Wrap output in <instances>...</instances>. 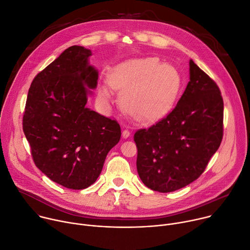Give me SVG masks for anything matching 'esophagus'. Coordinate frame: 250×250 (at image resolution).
Wrapping results in <instances>:
<instances>
[{"label": "esophagus", "mask_w": 250, "mask_h": 250, "mask_svg": "<svg viewBox=\"0 0 250 250\" xmlns=\"http://www.w3.org/2000/svg\"><path fill=\"white\" fill-rule=\"evenodd\" d=\"M130 135V132H129V130L128 129H124V131H123V138L124 139H127L128 137Z\"/></svg>", "instance_id": "esophagus-1"}]
</instances>
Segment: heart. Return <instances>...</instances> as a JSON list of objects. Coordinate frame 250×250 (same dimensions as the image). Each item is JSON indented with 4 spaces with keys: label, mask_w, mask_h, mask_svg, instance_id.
<instances>
[{
    "label": "heart",
    "mask_w": 250,
    "mask_h": 250,
    "mask_svg": "<svg viewBox=\"0 0 250 250\" xmlns=\"http://www.w3.org/2000/svg\"><path fill=\"white\" fill-rule=\"evenodd\" d=\"M111 88L122 95L123 108L140 122H155L164 118L177 98L180 76L174 66L161 64L156 58L127 60L108 74ZM101 99L108 103L105 86L99 89Z\"/></svg>",
    "instance_id": "heart-1"
}]
</instances>
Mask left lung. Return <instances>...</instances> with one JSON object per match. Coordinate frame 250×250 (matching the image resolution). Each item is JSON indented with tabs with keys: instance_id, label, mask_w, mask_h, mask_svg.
<instances>
[{
	"instance_id": "8db88e82",
	"label": "left lung",
	"mask_w": 250,
	"mask_h": 250,
	"mask_svg": "<svg viewBox=\"0 0 250 250\" xmlns=\"http://www.w3.org/2000/svg\"><path fill=\"white\" fill-rule=\"evenodd\" d=\"M223 137V100L213 80L189 61V82L168 115L134 133L137 168L148 188L170 192L197 179Z\"/></svg>"
}]
</instances>
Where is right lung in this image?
<instances>
[{
	"label": "right lung",
	"mask_w": 250,
	"mask_h": 250,
	"mask_svg": "<svg viewBox=\"0 0 250 250\" xmlns=\"http://www.w3.org/2000/svg\"><path fill=\"white\" fill-rule=\"evenodd\" d=\"M90 50L72 46L34 79L22 130L37 167L71 189L92 186L106 154L121 140L117 121L85 106L99 72L88 62Z\"/></svg>",
	"instance_id": "add662e5"
}]
</instances>
